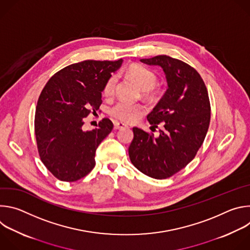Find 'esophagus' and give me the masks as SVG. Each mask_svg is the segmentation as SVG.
<instances>
[{
    "mask_svg": "<svg viewBox=\"0 0 250 250\" xmlns=\"http://www.w3.org/2000/svg\"><path fill=\"white\" fill-rule=\"evenodd\" d=\"M114 125H115V126H114L115 129H122V128H124V127L126 126L125 124H123V123H118V122H115Z\"/></svg>",
    "mask_w": 250,
    "mask_h": 250,
    "instance_id": "esophagus-1",
    "label": "esophagus"
}]
</instances>
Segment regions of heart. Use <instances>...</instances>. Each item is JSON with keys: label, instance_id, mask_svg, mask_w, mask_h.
Segmentation results:
<instances>
[{"label": "heart", "instance_id": "1", "mask_svg": "<svg viewBox=\"0 0 250 250\" xmlns=\"http://www.w3.org/2000/svg\"><path fill=\"white\" fill-rule=\"evenodd\" d=\"M125 74L132 81H134L137 86L144 91L142 95L146 99H153L159 93L160 90L157 87V75L151 69L141 65V64H131L125 69ZM118 84V76L112 75L105 81L103 93L105 97H112L115 94L116 87ZM144 113V106L138 104H129L124 101L117 103L110 109V115L122 122L130 123L134 121L139 115Z\"/></svg>", "mask_w": 250, "mask_h": 250}]
</instances>
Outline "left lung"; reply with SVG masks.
Returning <instances> with one entry per match:
<instances>
[{"label":"left lung","instance_id":"8db88e82","mask_svg":"<svg viewBox=\"0 0 250 250\" xmlns=\"http://www.w3.org/2000/svg\"><path fill=\"white\" fill-rule=\"evenodd\" d=\"M140 61L160 66L168 89L147 116L153 127L161 124L159 135L133 127L128 154L140 172L166 179L186 167L203 145L210 121L208 94L197 70L179 59L158 55Z\"/></svg>","mask_w":250,"mask_h":250}]
</instances>
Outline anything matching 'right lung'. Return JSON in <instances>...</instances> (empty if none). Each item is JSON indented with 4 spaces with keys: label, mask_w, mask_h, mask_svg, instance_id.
Returning a JSON list of instances; mask_svg holds the SVG:
<instances>
[{
    "label": "right lung",
    "mask_w": 250,
    "mask_h": 250,
    "mask_svg": "<svg viewBox=\"0 0 250 250\" xmlns=\"http://www.w3.org/2000/svg\"><path fill=\"white\" fill-rule=\"evenodd\" d=\"M123 63L85 60L55 73L38 101L34 131L42 163L57 179L74 182L95 167V153L114 125L103 119L83 130L84 118L99 110L105 81Z\"/></svg>",
    "instance_id": "add662e5"
}]
</instances>
